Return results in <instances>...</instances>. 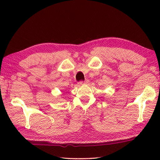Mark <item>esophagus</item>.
Masks as SVG:
<instances>
[{
  "mask_svg": "<svg viewBox=\"0 0 160 160\" xmlns=\"http://www.w3.org/2000/svg\"><path fill=\"white\" fill-rule=\"evenodd\" d=\"M88 83H89V80H84V81H80V85H82V84H88Z\"/></svg>",
  "mask_w": 160,
  "mask_h": 160,
  "instance_id": "esophagus-1",
  "label": "esophagus"
}]
</instances>
